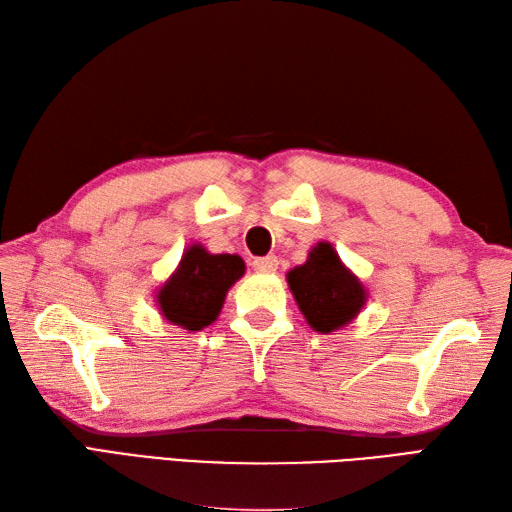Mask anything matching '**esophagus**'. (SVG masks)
<instances>
[{"label": "esophagus", "instance_id": "34e87169", "mask_svg": "<svg viewBox=\"0 0 512 512\" xmlns=\"http://www.w3.org/2000/svg\"><path fill=\"white\" fill-rule=\"evenodd\" d=\"M277 266H279V259L275 255H266V257L253 259V268L257 272H275Z\"/></svg>", "mask_w": 512, "mask_h": 512}]
</instances>
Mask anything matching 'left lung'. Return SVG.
I'll return each instance as SVG.
<instances>
[{"instance_id":"left-lung-1","label":"left lung","mask_w":512,"mask_h":512,"mask_svg":"<svg viewBox=\"0 0 512 512\" xmlns=\"http://www.w3.org/2000/svg\"><path fill=\"white\" fill-rule=\"evenodd\" d=\"M285 277L307 325L318 334L347 327L366 305L368 294L362 281L342 264L329 242H318L307 253L305 264Z\"/></svg>"}]
</instances>
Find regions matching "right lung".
<instances>
[{"instance_id": "1", "label": "right lung", "mask_w": 512, "mask_h": 512, "mask_svg": "<svg viewBox=\"0 0 512 512\" xmlns=\"http://www.w3.org/2000/svg\"><path fill=\"white\" fill-rule=\"evenodd\" d=\"M244 270L240 255H213L202 244H192L154 294L161 316L187 331L205 329L220 316L229 288Z\"/></svg>"}]
</instances>
